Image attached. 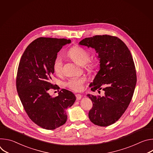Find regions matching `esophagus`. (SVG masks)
<instances>
[{"label":"esophagus","instance_id":"1","mask_svg":"<svg viewBox=\"0 0 153 153\" xmlns=\"http://www.w3.org/2000/svg\"><path fill=\"white\" fill-rule=\"evenodd\" d=\"M76 99H77V100H80V99H81V98L82 97V96L81 94H77L76 95Z\"/></svg>","mask_w":153,"mask_h":153}]
</instances>
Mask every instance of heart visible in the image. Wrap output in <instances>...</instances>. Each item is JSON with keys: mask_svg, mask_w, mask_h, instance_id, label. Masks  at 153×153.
Masks as SVG:
<instances>
[{"mask_svg": "<svg viewBox=\"0 0 153 153\" xmlns=\"http://www.w3.org/2000/svg\"><path fill=\"white\" fill-rule=\"evenodd\" d=\"M68 55L76 63L80 65H86L87 68L93 70L97 67V61L93 59H90V53L85 48L80 46H74L68 51ZM53 67L56 74H60L63 70V60L60 55H57L53 62ZM86 82L85 77H72L66 83L68 88L74 91H80L83 90V85Z\"/></svg>", "mask_w": 153, "mask_h": 153, "instance_id": "b5f03b06", "label": "heart"}]
</instances>
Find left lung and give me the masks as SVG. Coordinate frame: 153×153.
Instances as JSON below:
<instances>
[{
	"instance_id": "left-lung-1",
	"label": "left lung",
	"mask_w": 153,
	"mask_h": 153,
	"mask_svg": "<svg viewBox=\"0 0 153 153\" xmlns=\"http://www.w3.org/2000/svg\"><path fill=\"white\" fill-rule=\"evenodd\" d=\"M79 44L98 53L100 69L90 87L105 91L102 97L87 95L93 102L89 119L98 126L111 125L123 114L134 94L137 76L132 55L122 40L107 34L86 37Z\"/></svg>"
}]
</instances>
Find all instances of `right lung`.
I'll return each instance as SVG.
<instances>
[{
  "label": "right lung",
  "mask_w": 153,
  "mask_h": 153,
  "mask_svg": "<svg viewBox=\"0 0 153 153\" xmlns=\"http://www.w3.org/2000/svg\"><path fill=\"white\" fill-rule=\"evenodd\" d=\"M70 42L66 39L37 38L27 47L19 64L16 88L22 104L30 119L46 129H54L66 122V110L76 99L65 89L56 97L48 93L50 89L58 90L51 82L54 60L62 47Z\"/></svg>",
  "instance_id": "1"
}]
</instances>
